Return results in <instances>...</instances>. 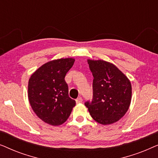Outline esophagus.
<instances>
[{
  "instance_id": "esophagus-1",
  "label": "esophagus",
  "mask_w": 158,
  "mask_h": 158,
  "mask_svg": "<svg viewBox=\"0 0 158 158\" xmlns=\"http://www.w3.org/2000/svg\"><path fill=\"white\" fill-rule=\"evenodd\" d=\"M82 101H83V99H82L81 97H79V98H77L76 99V103H82Z\"/></svg>"
}]
</instances>
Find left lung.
Instances as JSON below:
<instances>
[{
	"label": "left lung",
	"instance_id": "1",
	"mask_svg": "<svg viewBox=\"0 0 158 158\" xmlns=\"http://www.w3.org/2000/svg\"><path fill=\"white\" fill-rule=\"evenodd\" d=\"M93 81V98L85 106L92 118L107 125L117 122L128 111L131 85L114 64L103 60H88Z\"/></svg>",
	"mask_w": 158,
	"mask_h": 158
}]
</instances>
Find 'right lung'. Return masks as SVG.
Segmentation results:
<instances>
[{
  "mask_svg": "<svg viewBox=\"0 0 158 158\" xmlns=\"http://www.w3.org/2000/svg\"><path fill=\"white\" fill-rule=\"evenodd\" d=\"M74 62L73 58L48 62L29 78L30 105L36 116L47 124L53 126L63 124L75 106V101L69 97L68 86L64 81Z\"/></svg>",
  "mask_w": 158,
  "mask_h": 158,
  "instance_id": "1",
  "label": "right lung"
}]
</instances>
